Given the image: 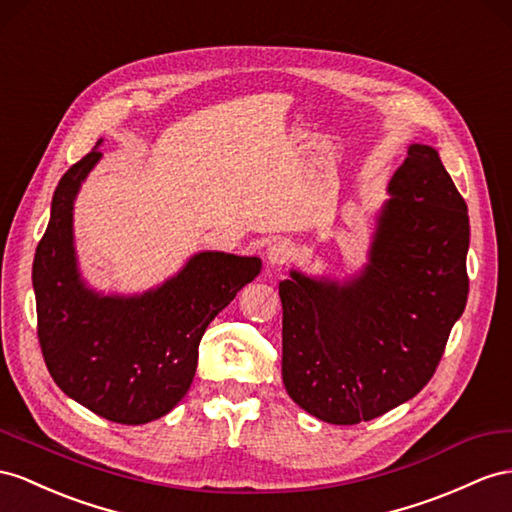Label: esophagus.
Returning a JSON list of instances; mask_svg holds the SVG:
<instances>
[{"mask_svg": "<svg viewBox=\"0 0 512 512\" xmlns=\"http://www.w3.org/2000/svg\"><path fill=\"white\" fill-rule=\"evenodd\" d=\"M292 255H294V248H292V244L287 242V240L272 242V244L268 246V251H266L268 264H270L272 268H279V266L287 264V261L292 259Z\"/></svg>", "mask_w": 512, "mask_h": 512, "instance_id": "1", "label": "esophagus"}]
</instances>
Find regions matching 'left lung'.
Here are the masks:
<instances>
[{"mask_svg":"<svg viewBox=\"0 0 512 512\" xmlns=\"http://www.w3.org/2000/svg\"><path fill=\"white\" fill-rule=\"evenodd\" d=\"M387 192L359 272L290 270L279 283L283 385L329 424L370 422L417 396L465 311L469 216L437 149L411 144Z\"/></svg>","mask_w":512,"mask_h":512,"instance_id":"left-lung-1","label":"left lung"}]
</instances>
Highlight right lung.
Returning a JSON list of instances; mask_svg holds the SVG:
<instances>
[{
    "label": "right lung",
    "instance_id": "obj_1",
    "mask_svg": "<svg viewBox=\"0 0 512 512\" xmlns=\"http://www.w3.org/2000/svg\"><path fill=\"white\" fill-rule=\"evenodd\" d=\"M97 147L60 179L36 246L38 342L51 378L69 398L110 422L138 426L186 396L205 329L257 277L261 259L201 251L142 294L93 290L77 264L73 209L101 160Z\"/></svg>",
    "mask_w": 512,
    "mask_h": 512
}]
</instances>
